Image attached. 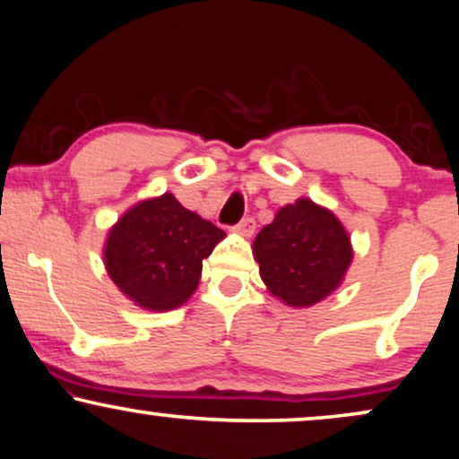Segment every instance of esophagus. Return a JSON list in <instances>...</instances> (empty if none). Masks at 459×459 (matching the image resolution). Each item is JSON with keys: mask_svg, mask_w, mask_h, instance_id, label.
<instances>
[{"mask_svg": "<svg viewBox=\"0 0 459 459\" xmlns=\"http://www.w3.org/2000/svg\"><path fill=\"white\" fill-rule=\"evenodd\" d=\"M254 229H256V222H254V218H243L233 230H235V233L243 235V237H249L254 233Z\"/></svg>", "mask_w": 459, "mask_h": 459, "instance_id": "obj_1", "label": "esophagus"}]
</instances>
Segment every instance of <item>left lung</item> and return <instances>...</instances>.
Listing matches in <instances>:
<instances>
[{
	"label": "left lung",
	"mask_w": 459,
	"mask_h": 459,
	"mask_svg": "<svg viewBox=\"0 0 459 459\" xmlns=\"http://www.w3.org/2000/svg\"><path fill=\"white\" fill-rule=\"evenodd\" d=\"M254 258L273 297L290 307H311L341 286L353 252L333 212L299 199L260 230Z\"/></svg>",
	"instance_id": "left-lung-1"
}]
</instances>
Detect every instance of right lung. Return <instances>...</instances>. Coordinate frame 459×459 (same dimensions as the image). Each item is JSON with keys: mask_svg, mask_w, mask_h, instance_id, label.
Returning <instances> with one entry per match:
<instances>
[{"mask_svg": "<svg viewBox=\"0 0 459 459\" xmlns=\"http://www.w3.org/2000/svg\"><path fill=\"white\" fill-rule=\"evenodd\" d=\"M224 235L165 193L123 213L108 233L103 263L133 303L148 311H171L193 297L203 260Z\"/></svg>", "mask_w": 459, "mask_h": 459, "instance_id": "add662e5", "label": "right lung"}]
</instances>
